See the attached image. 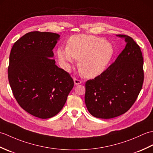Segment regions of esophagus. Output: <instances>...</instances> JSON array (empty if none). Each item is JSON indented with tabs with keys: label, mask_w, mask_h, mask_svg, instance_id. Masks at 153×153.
<instances>
[{
	"label": "esophagus",
	"mask_w": 153,
	"mask_h": 153,
	"mask_svg": "<svg viewBox=\"0 0 153 153\" xmlns=\"http://www.w3.org/2000/svg\"><path fill=\"white\" fill-rule=\"evenodd\" d=\"M74 84L75 85H79V84L82 83V81L79 80V79H77L76 78H74Z\"/></svg>",
	"instance_id": "obj_1"
}]
</instances>
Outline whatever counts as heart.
<instances>
[{"label":"heart","instance_id":"1","mask_svg":"<svg viewBox=\"0 0 153 153\" xmlns=\"http://www.w3.org/2000/svg\"><path fill=\"white\" fill-rule=\"evenodd\" d=\"M62 66L70 70L76 59L83 76L93 78L105 70L113 56L114 49L105 39L87 35H75L69 38L66 47L56 51Z\"/></svg>","mask_w":153,"mask_h":153}]
</instances>
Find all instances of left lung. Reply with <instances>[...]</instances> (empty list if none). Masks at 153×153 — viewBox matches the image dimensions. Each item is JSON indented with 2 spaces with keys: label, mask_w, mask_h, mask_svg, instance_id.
I'll return each mask as SVG.
<instances>
[{
  "label": "left lung",
  "mask_w": 153,
  "mask_h": 153,
  "mask_svg": "<svg viewBox=\"0 0 153 153\" xmlns=\"http://www.w3.org/2000/svg\"><path fill=\"white\" fill-rule=\"evenodd\" d=\"M114 63L95 79L85 83V102L88 111L99 118H115L134 105L144 80L143 58L141 48L131 37Z\"/></svg>",
  "instance_id": "left-lung-1"
}]
</instances>
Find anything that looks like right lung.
<instances>
[{"label": "right lung", "instance_id": "add662e5", "mask_svg": "<svg viewBox=\"0 0 153 153\" xmlns=\"http://www.w3.org/2000/svg\"><path fill=\"white\" fill-rule=\"evenodd\" d=\"M60 35L31 31L15 42L9 58L8 77L19 105L47 119L62 109L74 85L69 73L55 64L53 49Z\"/></svg>", "mask_w": 153, "mask_h": 153}]
</instances>
